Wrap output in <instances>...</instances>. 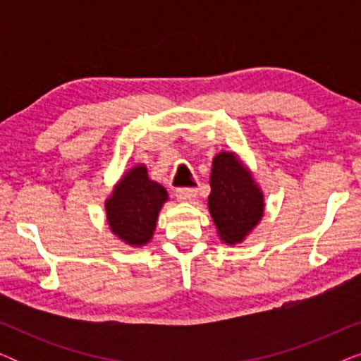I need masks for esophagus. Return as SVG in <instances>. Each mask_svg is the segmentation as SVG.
I'll list each match as a JSON object with an SVG mask.
<instances>
[{"instance_id":"34e87169","label":"esophagus","mask_w":361,"mask_h":361,"mask_svg":"<svg viewBox=\"0 0 361 361\" xmlns=\"http://www.w3.org/2000/svg\"><path fill=\"white\" fill-rule=\"evenodd\" d=\"M176 197L180 202H192L197 197V189H194V187H182V189L176 190Z\"/></svg>"}]
</instances>
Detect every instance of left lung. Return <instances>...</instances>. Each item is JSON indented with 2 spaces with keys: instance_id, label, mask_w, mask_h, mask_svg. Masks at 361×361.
Here are the masks:
<instances>
[{
  "instance_id": "1",
  "label": "left lung",
  "mask_w": 361,
  "mask_h": 361,
  "mask_svg": "<svg viewBox=\"0 0 361 361\" xmlns=\"http://www.w3.org/2000/svg\"><path fill=\"white\" fill-rule=\"evenodd\" d=\"M210 187L209 210L219 236L228 245L241 243L263 216V192L233 152L215 156Z\"/></svg>"
}]
</instances>
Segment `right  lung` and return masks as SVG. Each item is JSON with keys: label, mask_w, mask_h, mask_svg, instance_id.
<instances>
[{"label": "right lung", "mask_w": 361, "mask_h": 361, "mask_svg": "<svg viewBox=\"0 0 361 361\" xmlns=\"http://www.w3.org/2000/svg\"><path fill=\"white\" fill-rule=\"evenodd\" d=\"M166 200V189L147 177L146 167H133L123 176L106 200L108 225L125 243L146 245L152 238L157 215Z\"/></svg>", "instance_id": "right-lung-1"}]
</instances>
